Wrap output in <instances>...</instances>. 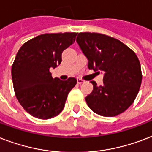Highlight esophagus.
Wrapping results in <instances>:
<instances>
[{"label":"esophagus","instance_id":"1","mask_svg":"<svg viewBox=\"0 0 152 152\" xmlns=\"http://www.w3.org/2000/svg\"><path fill=\"white\" fill-rule=\"evenodd\" d=\"M77 84H82V83H83V82H84V80L81 79V78H77Z\"/></svg>","mask_w":152,"mask_h":152}]
</instances>
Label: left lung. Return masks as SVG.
<instances>
[{
  "mask_svg": "<svg viewBox=\"0 0 152 152\" xmlns=\"http://www.w3.org/2000/svg\"><path fill=\"white\" fill-rule=\"evenodd\" d=\"M76 41L88 58L89 70L104 74L102 86L91 82L94 89L86 97L88 106L100 116L122 113L133 103L142 82L136 53L118 39L104 34L80 32Z\"/></svg>",
  "mask_w": 152,
  "mask_h": 152,
  "instance_id": "8db88e82",
  "label": "left lung"
}]
</instances>
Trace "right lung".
Masks as SVG:
<instances>
[{
	"label": "right lung",
	"mask_w": 152,
	"mask_h": 152,
	"mask_svg": "<svg viewBox=\"0 0 152 152\" xmlns=\"http://www.w3.org/2000/svg\"><path fill=\"white\" fill-rule=\"evenodd\" d=\"M77 33L42 34L27 41L16 54L12 78L16 98L24 110L36 118L57 116L77 83L75 77L53 78L50 69L62 62V53L75 41Z\"/></svg>",
	"instance_id": "right-lung-1"
}]
</instances>
